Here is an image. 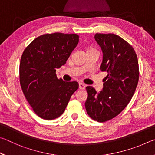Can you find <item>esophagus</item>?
I'll return each instance as SVG.
<instances>
[{
  "label": "esophagus",
  "instance_id": "obj_1",
  "mask_svg": "<svg viewBox=\"0 0 155 155\" xmlns=\"http://www.w3.org/2000/svg\"><path fill=\"white\" fill-rule=\"evenodd\" d=\"M79 89H81V90H85V85H84L83 83H79Z\"/></svg>",
  "mask_w": 155,
  "mask_h": 155
}]
</instances>
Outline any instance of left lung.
Segmentation results:
<instances>
[{
    "label": "left lung",
    "instance_id": "left-lung-1",
    "mask_svg": "<svg viewBox=\"0 0 155 155\" xmlns=\"http://www.w3.org/2000/svg\"><path fill=\"white\" fill-rule=\"evenodd\" d=\"M94 38L103 53L100 69L107 75L100 92L91 86L86 87L85 105L91 119L104 122L120 114L132 98L139 81V65L133 46L120 36L96 33Z\"/></svg>",
    "mask_w": 155,
    "mask_h": 155
}]
</instances>
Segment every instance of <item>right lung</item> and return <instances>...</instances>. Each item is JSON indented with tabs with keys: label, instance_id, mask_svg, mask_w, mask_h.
I'll list each match as a JSON object with an SVG mask.
<instances>
[{
	"label": "right lung",
	"instance_id": "1",
	"mask_svg": "<svg viewBox=\"0 0 155 155\" xmlns=\"http://www.w3.org/2000/svg\"><path fill=\"white\" fill-rule=\"evenodd\" d=\"M78 38L77 34H44L31 41L23 52L19 70L21 88L33 111L41 118L59 117L78 90L77 81L58 79L56 69L66 63Z\"/></svg>",
	"mask_w": 155,
	"mask_h": 155
}]
</instances>
